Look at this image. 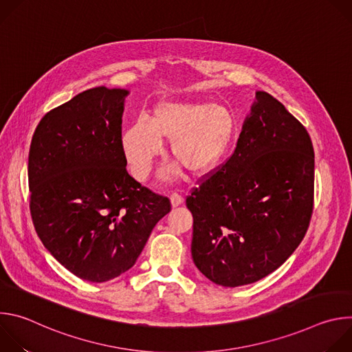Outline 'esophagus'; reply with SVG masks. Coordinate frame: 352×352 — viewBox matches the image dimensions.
I'll return each mask as SVG.
<instances>
[{
  "label": "esophagus",
  "instance_id": "1",
  "mask_svg": "<svg viewBox=\"0 0 352 352\" xmlns=\"http://www.w3.org/2000/svg\"><path fill=\"white\" fill-rule=\"evenodd\" d=\"M170 200H171V206L173 208H178L184 204V197L179 195V193H173L170 196Z\"/></svg>",
  "mask_w": 352,
  "mask_h": 352
}]
</instances>
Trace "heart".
I'll return each mask as SVG.
<instances>
[{"instance_id":"b5f03b06","label":"heart","mask_w":352,"mask_h":352,"mask_svg":"<svg viewBox=\"0 0 352 352\" xmlns=\"http://www.w3.org/2000/svg\"><path fill=\"white\" fill-rule=\"evenodd\" d=\"M235 118L221 104L192 102H162L155 106L150 121L136 118L122 135L124 152L136 179L152 173L162 155L163 140L171 142V155L189 173L205 175L216 170L232 144ZM178 166L166 167L160 178L174 181Z\"/></svg>"}]
</instances>
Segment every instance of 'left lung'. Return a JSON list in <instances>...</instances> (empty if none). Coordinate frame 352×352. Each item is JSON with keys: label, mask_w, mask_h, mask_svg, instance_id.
<instances>
[{"label": "left lung", "mask_w": 352, "mask_h": 352, "mask_svg": "<svg viewBox=\"0 0 352 352\" xmlns=\"http://www.w3.org/2000/svg\"><path fill=\"white\" fill-rule=\"evenodd\" d=\"M314 181L309 133L278 100L256 91L232 156L186 197L199 272L239 287L278 269L307 234Z\"/></svg>", "instance_id": "1"}]
</instances>
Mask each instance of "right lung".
<instances>
[{"instance_id": "right-lung-1", "label": "right lung", "mask_w": 352, "mask_h": 352, "mask_svg": "<svg viewBox=\"0 0 352 352\" xmlns=\"http://www.w3.org/2000/svg\"><path fill=\"white\" fill-rule=\"evenodd\" d=\"M126 89L85 90L38 122L29 150L30 214L44 248L76 277L104 283L129 270L170 200L126 171Z\"/></svg>"}]
</instances>
